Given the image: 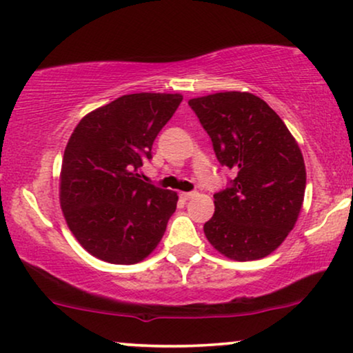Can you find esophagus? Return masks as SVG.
I'll return each mask as SVG.
<instances>
[{"instance_id":"obj_1","label":"esophagus","mask_w":353,"mask_h":353,"mask_svg":"<svg viewBox=\"0 0 353 353\" xmlns=\"http://www.w3.org/2000/svg\"><path fill=\"white\" fill-rule=\"evenodd\" d=\"M196 194L195 192H181V199L182 200H190V199H194Z\"/></svg>"}]
</instances>
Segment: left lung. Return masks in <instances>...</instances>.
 <instances>
[{
	"instance_id": "8db88e82",
	"label": "left lung",
	"mask_w": 353,
	"mask_h": 353,
	"mask_svg": "<svg viewBox=\"0 0 353 353\" xmlns=\"http://www.w3.org/2000/svg\"><path fill=\"white\" fill-rule=\"evenodd\" d=\"M189 105L221 166L236 172L214 194V214L203 225L206 239L231 260L268 256L289 236L302 210L307 172L297 142L253 93H214L192 98Z\"/></svg>"
}]
</instances>
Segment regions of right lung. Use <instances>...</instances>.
<instances>
[{
	"instance_id": "1",
	"label": "right lung",
	"mask_w": 353,
	"mask_h": 353,
	"mask_svg": "<svg viewBox=\"0 0 353 353\" xmlns=\"http://www.w3.org/2000/svg\"><path fill=\"white\" fill-rule=\"evenodd\" d=\"M179 93H132L88 112L64 150L59 201L79 243L103 261L134 265L152 253L177 206L176 192L142 179L154 139Z\"/></svg>"
}]
</instances>
